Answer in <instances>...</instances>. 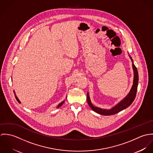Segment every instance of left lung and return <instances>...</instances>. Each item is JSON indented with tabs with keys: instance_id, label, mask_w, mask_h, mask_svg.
Instances as JSON below:
<instances>
[{
	"instance_id": "left-lung-1",
	"label": "left lung",
	"mask_w": 153,
	"mask_h": 153,
	"mask_svg": "<svg viewBox=\"0 0 153 153\" xmlns=\"http://www.w3.org/2000/svg\"><path fill=\"white\" fill-rule=\"evenodd\" d=\"M130 56V55H129ZM130 58L131 59L132 63V69L134 71V81H133V85L132 86L131 90L128 94L119 102L116 105H115L114 107H112L111 109H102L97 107H95L92 105L91 103V101L89 98V94L87 93V102L89 106L91 107V108L95 112L100 114L101 115H111L115 114L123 109L127 108L128 107L132 102L134 101L135 96H136V93L137 91V87H138V73L137 69L136 66L134 65L133 63V60L132 59V58L130 56Z\"/></svg>"
}]
</instances>
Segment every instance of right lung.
<instances>
[{"mask_svg": "<svg viewBox=\"0 0 153 153\" xmlns=\"http://www.w3.org/2000/svg\"><path fill=\"white\" fill-rule=\"evenodd\" d=\"M13 92H14V94H15V98H16V100L18 101V102H19V103H21V102H20V101H19V100L18 99V98L16 97V94H15V91H13ZM64 101H63L62 102H61L59 104H58V105L57 106V108H59V107H60L63 104H64Z\"/></svg>", "mask_w": 153, "mask_h": 153, "instance_id": "1", "label": "right lung"}]
</instances>
